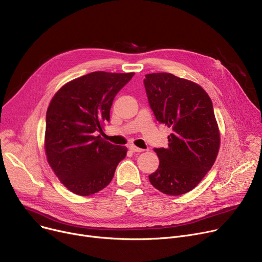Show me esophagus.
<instances>
[{
  "mask_svg": "<svg viewBox=\"0 0 262 262\" xmlns=\"http://www.w3.org/2000/svg\"><path fill=\"white\" fill-rule=\"evenodd\" d=\"M129 149H130L133 152H136V151H139V152H140V151H143V150H144L143 148L137 147V146H136V145H134V144H130V145H129Z\"/></svg>",
  "mask_w": 262,
  "mask_h": 262,
  "instance_id": "1",
  "label": "esophagus"
}]
</instances>
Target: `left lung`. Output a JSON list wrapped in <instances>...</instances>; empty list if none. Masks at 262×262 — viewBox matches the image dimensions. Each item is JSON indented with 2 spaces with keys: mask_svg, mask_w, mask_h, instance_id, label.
I'll return each mask as SVG.
<instances>
[{
  "mask_svg": "<svg viewBox=\"0 0 262 262\" xmlns=\"http://www.w3.org/2000/svg\"><path fill=\"white\" fill-rule=\"evenodd\" d=\"M149 106L172 129L166 148H154L159 167L148 176L161 193L179 196L195 188L217 158L220 133L213 103L202 87L168 73L145 75Z\"/></svg>",
  "mask_w": 262,
  "mask_h": 262,
  "instance_id": "obj_1",
  "label": "left lung"
}]
</instances>
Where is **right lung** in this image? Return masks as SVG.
<instances>
[{"instance_id":"1","label":"right lung","mask_w":262,"mask_h":262,"mask_svg":"<svg viewBox=\"0 0 262 262\" xmlns=\"http://www.w3.org/2000/svg\"><path fill=\"white\" fill-rule=\"evenodd\" d=\"M135 73L94 72L63 85L46 113L45 152L59 180L74 194L91 196L107 186L125 146L99 135L113 101Z\"/></svg>"}]
</instances>
